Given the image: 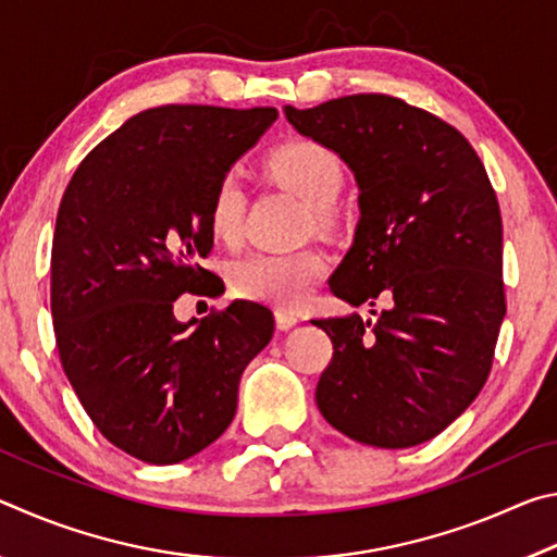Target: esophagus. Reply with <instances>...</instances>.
<instances>
[{"label":"esophagus","mask_w":557,"mask_h":557,"mask_svg":"<svg viewBox=\"0 0 557 557\" xmlns=\"http://www.w3.org/2000/svg\"><path fill=\"white\" fill-rule=\"evenodd\" d=\"M299 322V317L295 312H287V309H277L275 312V324L280 332H289L292 326H295Z\"/></svg>","instance_id":"esophagus-1"}]
</instances>
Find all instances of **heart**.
<instances>
[{"mask_svg":"<svg viewBox=\"0 0 557 557\" xmlns=\"http://www.w3.org/2000/svg\"><path fill=\"white\" fill-rule=\"evenodd\" d=\"M268 174L289 188L297 199L309 206V219L317 228L334 223L332 206L344 186V169L336 154L326 147L297 139L272 149L265 159ZM245 191L233 174H225L213 188L209 203V225L215 238L238 243L243 233ZM326 275V258L317 250L297 252H252L235 260L228 270V282L235 295L260 305L289 309L307 299L319 280Z\"/></svg>","mask_w":557,"mask_h":557,"instance_id":"heart-1","label":"heart"}]
</instances>
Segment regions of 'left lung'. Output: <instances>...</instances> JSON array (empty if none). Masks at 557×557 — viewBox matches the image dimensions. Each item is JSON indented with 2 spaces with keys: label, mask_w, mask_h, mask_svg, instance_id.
I'll list each match as a JSON object with an SVG mask.
<instances>
[{
  "label": "left lung",
  "mask_w": 557,
  "mask_h": 557,
  "mask_svg": "<svg viewBox=\"0 0 557 557\" xmlns=\"http://www.w3.org/2000/svg\"><path fill=\"white\" fill-rule=\"evenodd\" d=\"M285 117L358 186L354 243L329 289L351 307L388 305L373 322L356 312L312 322L334 344L319 412L361 445H422L482 391L506 314L486 169L455 127L391 96L285 106Z\"/></svg>",
  "instance_id": "obj_1"
}]
</instances>
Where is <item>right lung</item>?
<instances>
[{
    "label": "right lung",
    "instance_id": "right-lung-1",
    "mask_svg": "<svg viewBox=\"0 0 557 557\" xmlns=\"http://www.w3.org/2000/svg\"><path fill=\"white\" fill-rule=\"evenodd\" d=\"M275 120V108L145 110L83 159L61 199L51 314L63 371L102 435L149 465L223 435L245 366L275 332L270 309L245 299L201 322L174 317L184 292H221L199 265L213 188Z\"/></svg>",
    "mask_w": 557,
    "mask_h": 557
}]
</instances>
